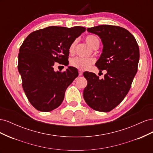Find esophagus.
I'll list each match as a JSON object with an SVG mask.
<instances>
[{"instance_id":"obj_1","label":"esophagus","mask_w":153,"mask_h":153,"mask_svg":"<svg viewBox=\"0 0 153 153\" xmlns=\"http://www.w3.org/2000/svg\"><path fill=\"white\" fill-rule=\"evenodd\" d=\"M83 75V72L81 70H79V75L82 76Z\"/></svg>"}]
</instances>
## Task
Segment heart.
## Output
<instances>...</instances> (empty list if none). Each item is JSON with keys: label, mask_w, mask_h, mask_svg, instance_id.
<instances>
[{"label": "heart", "mask_w": 153, "mask_h": 153, "mask_svg": "<svg viewBox=\"0 0 153 153\" xmlns=\"http://www.w3.org/2000/svg\"><path fill=\"white\" fill-rule=\"evenodd\" d=\"M86 42L89 44L92 48H98L100 46V40L98 37L94 35H88L85 38ZM76 40H74L69 46V52H73L76 45ZM95 62V59L92 57L84 58L80 57H76L71 59L70 64L73 67H75L80 70H85L89 68L92 64Z\"/></svg>", "instance_id": "1"}]
</instances>
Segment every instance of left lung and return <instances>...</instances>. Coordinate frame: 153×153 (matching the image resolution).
Listing matches in <instances>:
<instances>
[{
	"mask_svg": "<svg viewBox=\"0 0 153 153\" xmlns=\"http://www.w3.org/2000/svg\"><path fill=\"white\" fill-rule=\"evenodd\" d=\"M87 30L100 36L103 47L95 65L104 78L94 73L83 75L87 81L83 96L86 103L93 110L108 112L124 100L130 89L138 69L139 48L134 36L119 26L101 25Z\"/></svg>",
	"mask_w": 153,
	"mask_h": 153,
	"instance_id": "8db88e82",
	"label": "left lung"
}]
</instances>
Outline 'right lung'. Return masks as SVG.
<instances>
[{
  "label": "right lung",
  "mask_w": 153,
  "mask_h": 153,
  "mask_svg": "<svg viewBox=\"0 0 153 153\" xmlns=\"http://www.w3.org/2000/svg\"><path fill=\"white\" fill-rule=\"evenodd\" d=\"M85 31L80 26H51L32 32L23 42L18 69L26 96L36 109L50 112L62 103L67 87L78 72L71 66L55 72L53 66L55 62L68 65L69 46Z\"/></svg>",
  "instance_id": "obj_1"
}]
</instances>
